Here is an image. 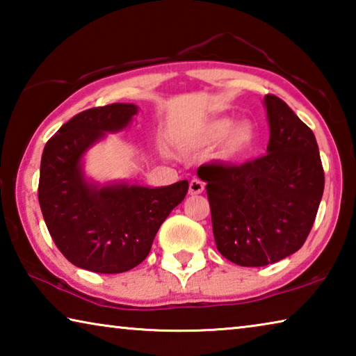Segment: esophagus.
Returning <instances> with one entry per match:
<instances>
[{
	"label": "esophagus",
	"instance_id": "obj_1",
	"mask_svg": "<svg viewBox=\"0 0 356 356\" xmlns=\"http://www.w3.org/2000/svg\"><path fill=\"white\" fill-rule=\"evenodd\" d=\"M190 195H201L204 191V182L200 179H191L190 180V186H188Z\"/></svg>",
	"mask_w": 356,
	"mask_h": 356
}]
</instances>
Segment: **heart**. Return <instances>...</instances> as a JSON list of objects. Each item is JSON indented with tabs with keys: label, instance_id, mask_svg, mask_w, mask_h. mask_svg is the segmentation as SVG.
Returning a JSON list of instances; mask_svg holds the SVG:
<instances>
[{
	"label": "heart",
	"instance_id": "1",
	"mask_svg": "<svg viewBox=\"0 0 356 356\" xmlns=\"http://www.w3.org/2000/svg\"><path fill=\"white\" fill-rule=\"evenodd\" d=\"M201 140L206 144H220L216 159L236 163L250 156L259 143V130L251 120L234 122L231 118H215L202 125Z\"/></svg>",
	"mask_w": 356,
	"mask_h": 356
}]
</instances>
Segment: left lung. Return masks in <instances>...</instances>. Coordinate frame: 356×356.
Instances as JSON below:
<instances>
[{"label":"left lung","instance_id":"8db88e82","mask_svg":"<svg viewBox=\"0 0 356 356\" xmlns=\"http://www.w3.org/2000/svg\"><path fill=\"white\" fill-rule=\"evenodd\" d=\"M267 155L240 166L202 165L216 248L242 267L293 254L314 225L325 176L312 130L276 95H265Z\"/></svg>","mask_w":356,"mask_h":356}]
</instances>
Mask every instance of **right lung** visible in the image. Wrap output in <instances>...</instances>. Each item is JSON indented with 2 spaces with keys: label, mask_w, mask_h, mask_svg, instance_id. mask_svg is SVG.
<instances>
[{
  "label": "right lung",
  "mask_w": 356,
  "mask_h": 356,
  "mask_svg": "<svg viewBox=\"0 0 356 356\" xmlns=\"http://www.w3.org/2000/svg\"><path fill=\"white\" fill-rule=\"evenodd\" d=\"M134 104L91 108L72 118L45 144L39 204L48 232L69 262L95 273H122L140 265L188 180L144 186L127 180L100 184L84 172V156L106 134L125 130Z\"/></svg>",
  "instance_id": "right-lung-1"
}]
</instances>
